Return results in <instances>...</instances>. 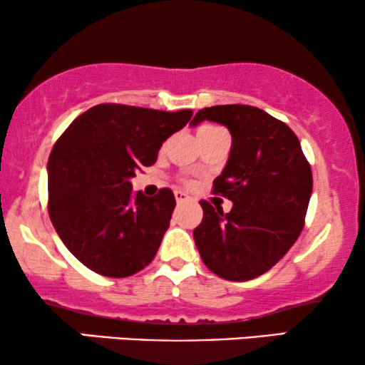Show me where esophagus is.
<instances>
[{"label": "esophagus", "mask_w": 365, "mask_h": 365, "mask_svg": "<svg viewBox=\"0 0 365 365\" xmlns=\"http://www.w3.org/2000/svg\"><path fill=\"white\" fill-rule=\"evenodd\" d=\"M174 196H176L178 202H184V201L189 200V196L184 191H176V192H174Z\"/></svg>", "instance_id": "obj_1"}]
</instances>
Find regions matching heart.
Here are the masks:
<instances>
[{"mask_svg":"<svg viewBox=\"0 0 365 365\" xmlns=\"http://www.w3.org/2000/svg\"><path fill=\"white\" fill-rule=\"evenodd\" d=\"M212 130H217V127L205 125V127H201V129H200V132H197V134H205V132H212Z\"/></svg>","mask_w":365,"mask_h":365,"instance_id":"1","label":"heart"}]
</instances>
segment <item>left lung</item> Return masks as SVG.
Instances as JSON below:
<instances>
[{"label":"left lung","mask_w":365,"mask_h":365,"mask_svg":"<svg viewBox=\"0 0 365 365\" xmlns=\"http://www.w3.org/2000/svg\"><path fill=\"white\" fill-rule=\"evenodd\" d=\"M202 120L226 125L233 137L228 164L212 181V192L233 201V207L223 212L201 201L194 241L217 277L253 280L275 267L304 230L314 184L310 164L295 132L262 108L206 107L191 125Z\"/></svg>","instance_id":"8db88e82"}]
</instances>
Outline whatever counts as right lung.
<instances>
[{
    "mask_svg": "<svg viewBox=\"0 0 365 365\" xmlns=\"http://www.w3.org/2000/svg\"><path fill=\"white\" fill-rule=\"evenodd\" d=\"M192 110L164 112L101 103L78 115L48 159V215L78 262L103 277L124 278L153 262L176 200L132 191L130 179L153 165L163 142Z\"/></svg>",
    "mask_w": 365,
    "mask_h": 365,
    "instance_id": "obj_1",
    "label": "right lung"
}]
</instances>
